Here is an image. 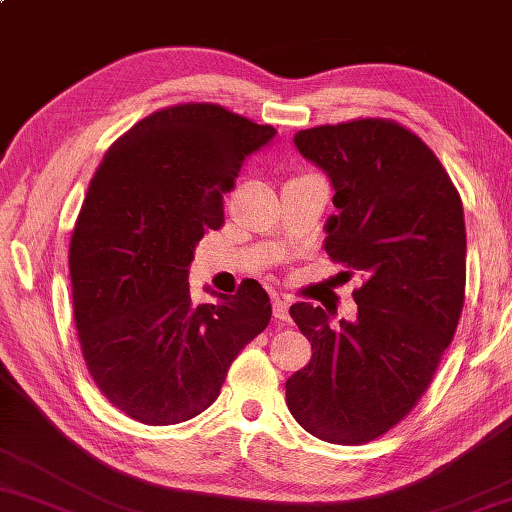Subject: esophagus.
Listing matches in <instances>:
<instances>
[{
    "label": "esophagus",
    "instance_id": "1",
    "mask_svg": "<svg viewBox=\"0 0 512 512\" xmlns=\"http://www.w3.org/2000/svg\"><path fill=\"white\" fill-rule=\"evenodd\" d=\"M273 315L280 322H286L288 320V300L282 295L273 297Z\"/></svg>",
    "mask_w": 512,
    "mask_h": 512
}]
</instances>
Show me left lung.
Returning a JSON list of instances; mask_svg holds the SVG:
<instances>
[{
	"instance_id": "8db88e82",
	"label": "left lung",
	"mask_w": 512,
	"mask_h": 512,
	"mask_svg": "<svg viewBox=\"0 0 512 512\" xmlns=\"http://www.w3.org/2000/svg\"><path fill=\"white\" fill-rule=\"evenodd\" d=\"M293 143L333 188L338 215L324 224V250L362 286L356 320L333 324L322 306H291L313 356L286 380V403L322 441H374L412 412L457 331L463 203L430 147L389 120L302 129Z\"/></svg>"
}]
</instances>
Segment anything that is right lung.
Here are the masks:
<instances>
[{"label":"right lung","instance_id":"right-lung-1","mask_svg":"<svg viewBox=\"0 0 512 512\" xmlns=\"http://www.w3.org/2000/svg\"><path fill=\"white\" fill-rule=\"evenodd\" d=\"M219 105L143 118L109 147L73 228L69 273L82 356L100 392L145 425H174L215 403L237 353L271 320L255 280L197 304L194 248L224 224V194L250 154L271 145Z\"/></svg>","mask_w":512,"mask_h":512}]
</instances>
